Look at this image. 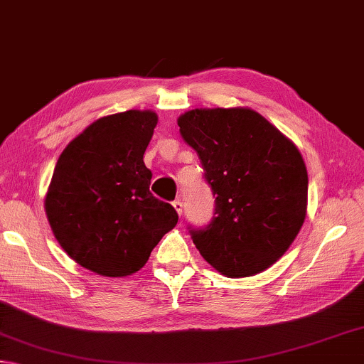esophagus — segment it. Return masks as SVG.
Segmentation results:
<instances>
[{"label": "esophagus", "mask_w": 364, "mask_h": 364, "mask_svg": "<svg viewBox=\"0 0 364 364\" xmlns=\"http://www.w3.org/2000/svg\"><path fill=\"white\" fill-rule=\"evenodd\" d=\"M173 205H174V209L177 210V214H179L181 217L183 215V204H182V201L181 200H176L174 203H173Z\"/></svg>", "instance_id": "1"}]
</instances>
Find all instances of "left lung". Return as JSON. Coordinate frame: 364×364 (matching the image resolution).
I'll use <instances>...</instances> for the list:
<instances>
[{
  "instance_id": "1",
  "label": "left lung",
  "mask_w": 364,
  "mask_h": 364,
  "mask_svg": "<svg viewBox=\"0 0 364 364\" xmlns=\"http://www.w3.org/2000/svg\"><path fill=\"white\" fill-rule=\"evenodd\" d=\"M215 195V217L191 230L225 277H250L290 249L307 214V169L291 139L250 107L191 109L177 119Z\"/></svg>"
}]
</instances>
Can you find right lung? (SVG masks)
<instances>
[{
	"instance_id": "1",
	"label": "right lung",
	"mask_w": 364,
	"mask_h": 364,
	"mask_svg": "<svg viewBox=\"0 0 364 364\" xmlns=\"http://www.w3.org/2000/svg\"><path fill=\"white\" fill-rule=\"evenodd\" d=\"M156 123L150 109L106 115L75 136L55 164L47 220L61 249L98 276L139 271L179 220L173 205L149 190L144 152Z\"/></svg>"
}]
</instances>
